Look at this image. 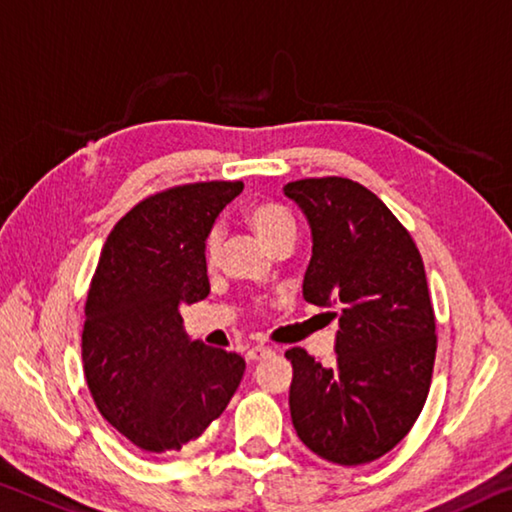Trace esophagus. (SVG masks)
<instances>
[{
    "label": "esophagus",
    "instance_id": "34e87169",
    "mask_svg": "<svg viewBox=\"0 0 512 512\" xmlns=\"http://www.w3.org/2000/svg\"><path fill=\"white\" fill-rule=\"evenodd\" d=\"M271 353H273V348H269V346H253V348H248L246 360H250V362H257V360L269 358Z\"/></svg>",
    "mask_w": 512,
    "mask_h": 512
}]
</instances>
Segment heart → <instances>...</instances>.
<instances>
[{"instance_id":"b5f03b06","label":"heart","mask_w":512,"mask_h":512,"mask_svg":"<svg viewBox=\"0 0 512 512\" xmlns=\"http://www.w3.org/2000/svg\"><path fill=\"white\" fill-rule=\"evenodd\" d=\"M248 223L259 234L266 246L273 248L280 241L296 237V218L287 207L278 205V202H259V205L248 209ZM218 243H221V232L212 230L207 237L205 255L207 262H216L218 257Z\"/></svg>"}]
</instances>
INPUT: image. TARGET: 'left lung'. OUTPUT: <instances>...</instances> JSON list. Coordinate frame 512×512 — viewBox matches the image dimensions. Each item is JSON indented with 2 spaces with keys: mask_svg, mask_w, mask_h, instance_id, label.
<instances>
[{
  "mask_svg": "<svg viewBox=\"0 0 512 512\" xmlns=\"http://www.w3.org/2000/svg\"><path fill=\"white\" fill-rule=\"evenodd\" d=\"M312 232L307 303L335 307L337 360L294 367L291 421L307 449L337 465L392 451L415 424L431 387L435 316L415 241L385 202L346 177L285 184Z\"/></svg>",
  "mask_w": 512,
  "mask_h": 512,
  "instance_id": "left-lung-1",
  "label": "left lung"
}]
</instances>
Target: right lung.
Returning a JSON list of instances; mask_svg holds the SVG:
<instances>
[{
  "label": "right lung",
  "instance_id": "obj_1",
  "mask_svg": "<svg viewBox=\"0 0 512 512\" xmlns=\"http://www.w3.org/2000/svg\"><path fill=\"white\" fill-rule=\"evenodd\" d=\"M241 182L157 193L113 227L86 298L84 376L102 417L143 451H180L223 415L246 360L191 342L182 305L207 298L205 246Z\"/></svg>",
  "mask_w": 512,
  "mask_h": 512
}]
</instances>
